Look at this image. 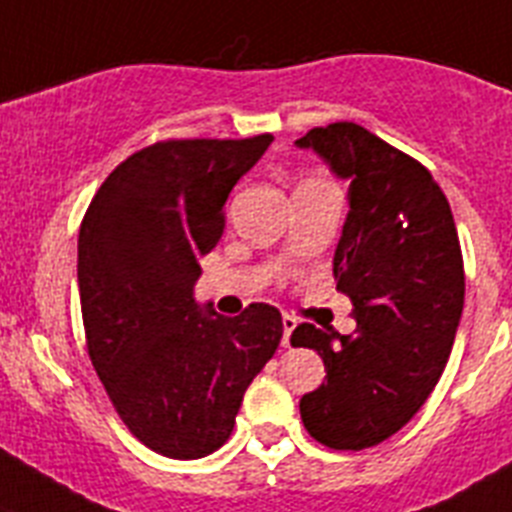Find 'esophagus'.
I'll return each instance as SVG.
<instances>
[{
    "instance_id": "34e87169",
    "label": "esophagus",
    "mask_w": 512,
    "mask_h": 512,
    "mask_svg": "<svg viewBox=\"0 0 512 512\" xmlns=\"http://www.w3.org/2000/svg\"><path fill=\"white\" fill-rule=\"evenodd\" d=\"M296 328V320L291 315H283V346H291V333Z\"/></svg>"
}]
</instances>
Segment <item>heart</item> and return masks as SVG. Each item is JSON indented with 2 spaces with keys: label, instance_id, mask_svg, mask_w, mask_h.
I'll list each match as a JSON object with an SVG mask.
<instances>
[{
  "label": "heart",
  "instance_id": "heart-1",
  "mask_svg": "<svg viewBox=\"0 0 512 512\" xmlns=\"http://www.w3.org/2000/svg\"><path fill=\"white\" fill-rule=\"evenodd\" d=\"M304 184H309V182H304Z\"/></svg>",
  "mask_w": 512,
  "mask_h": 512
}]
</instances>
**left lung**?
Listing matches in <instances>:
<instances>
[{
    "label": "left lung",
    "instance_id": "8db88e82",
    "mask_svg": "<svg viewBox=\"0 0 512 512\" xmlns=\"http://www.w3.org/2000/svg\"><path fill=\"white\" fill-rule=\"evenodd\" d=\"M296 145L349 182L333 276L356 320L351 336L309 322L291 333L328 372L299 411L317 442L364 450L422 409L448 364L466 291L461 242L432 174L359 124L315 127Z\"/></svg>",
    "mask_w": 512,
    "mask_h": 512
}]
</instances>
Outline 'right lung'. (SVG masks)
Here are the masks:
<instances>
[{"label": "right lung", "instance_id": "add662e5", "mask_svg": "<svg viewBox=\"0 0 512 512\" xmlns=\"http://www.w3.org/2000/svg\"><path fill=\"white\" fill-rule=\"evenodd\" d=\"M273 135L163 140L132 153L90 200L77 239L88 356L122 422L150 450L195 461L229 440L244 390L276 354L281 312L223 317L195 302L234 184Z\"/></svg>", "mask_w": 512, "mask_h": 512}]
</instances>
